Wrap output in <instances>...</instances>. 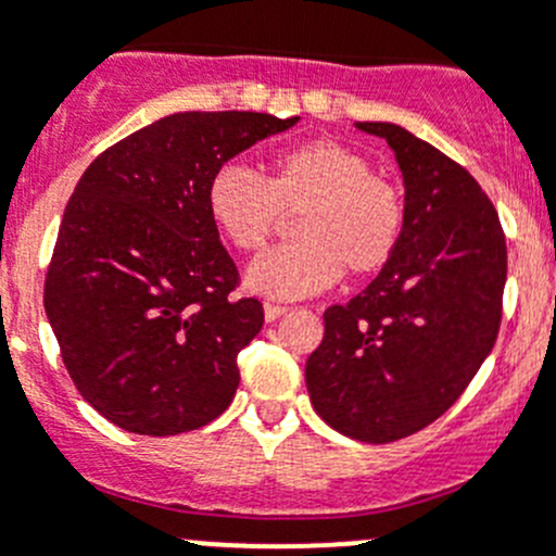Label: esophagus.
<instances>
[{
	"label": "esophagus",
	"mask_w": 556,
	"mask_h": 556,
	"mask_svg": "<svg viewBox=\"0 0 556 556\" xmlns=\"http://www.w3.org/2000/svg\"><path fill=\"white\" fill-rule=\"evenodd\" d=\"M290 309L288 306H282V304H266L263 306V314H266V323H277L279 317H285V314H288Z\"/></svg>",
	"instance_id": "1"
}]
</instances>
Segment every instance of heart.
<instances>
[{"mask_svg": "<svg viewBox=\"0 0 556 556\" xmlns=\"http://www.w3.org/2000/svg\"><path fill=\"white\" fill-rule=\"evenodd\" d=\"M206 210L237 250L255 252L295 220L299 242L268 250L247 266L244 285L268 299H304L352 277L377 274L397 250L403 201L355 150L314 139L279 153L266 179L239 164L215 172Z\"/></svg>", "mask_w": 556, "mask_h": 556, "instance_id": "heart-1", "label": "heart"}]
</instances>
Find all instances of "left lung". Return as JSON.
Masks as SVG:
<instances>
[{
    "label": "left lung",
    "mask_w": 556,
    "mask_h": 556,
    "mask_svg": "<svg viewBox=\"0 0 556 556\" xmlns=\"http://www.w3.org/2000/svg\"><path fill=\"white\" fill-rule=\"evenodd\" d=\"M355 126L395 153L403 233L377 279L323 314L306 390L333 430L390 444L439 419L490 357L506 239L479 182L441 150L395 123Z\"/></svg>",
    "instance_id": "1"
}]
</instances>
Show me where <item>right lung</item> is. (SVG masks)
<instances>
[{
  "label": "right lung",
  "instance_id": "1",
  "mask_svg": "<svg viewBox=\"0 0 556 556\" xmlns=\"http://www.w3.org/2000/svg\"><path fill=\"white\" fill-rule=\"evenodd\" d=\"M301 117L174 112L104 150L64 210L45 314L80 395L117 428L177 435L231 406L263 325L206 210L226 161Z\"/></svg>",
  "mask_w": 556,
  "mask_h": 556
}]
</instances>
